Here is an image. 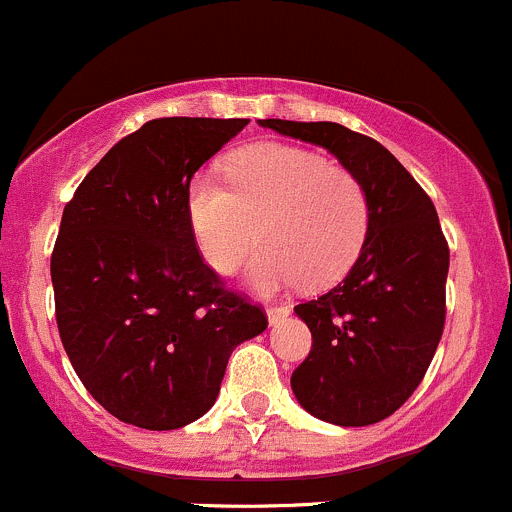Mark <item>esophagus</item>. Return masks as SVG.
<instances>
[{"mask_svg": "<svg viewBox=\"0 0 512 512\" xmlns=\"http://www.w3.org/2000/svg\"><path fill=\"white\" fill-rule=\"evenodd\" d=\"M285 317H289L287 304H272V307H267V319H270V324L282 322Z\"/></svg>", "mask_w": 512, "mask_h": 512, "instance_id": "34e87169", "label": "esophagus"}]
</instances>
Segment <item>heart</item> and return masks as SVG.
Masks as SVG:
<instances>
[{"mask_svg": "<svg viewBox=\"0 0 512 512\" xmlns=\"http://www.w3.org/2000/svg\"><path fill=\"white\" fill-rule=\"evenodd\" d=\"M225 182L193 175L185 210L195 242L220 275H230L257 245L250 267L257 289L302 282L322 289L342 280L364 250L371 203L359 175L322 156L280 143L232 153Z\"/></svg>", "mask_w": 512, "mask_h": 512, "instance_id": "b5f03b06", "label": "heart"}]
</instances>
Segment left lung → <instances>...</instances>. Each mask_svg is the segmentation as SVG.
<instances>
[{
    "mask_svg": "<svg viewBox=\"0 0 512 512\" xmlns=\"http://www.w3.org/2000/svg\"><path fill=\"white\" fill-rule=\"evenodd\" d=\"M260 126L314 143L359 175L371 225L349 275L294 307L312 332L292 391L312 416L337 426L384 421L426 376L446 324V235L414 175L381 143L339 123L267 118Z\"/></svg>",
    "mask_w": 512,
    "mask_h": 512,
    "instance_id": "left-lung-1",
    "label": "left lung"
}]
</instances>
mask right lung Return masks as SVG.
Instances as JSON below:
<instances>
[{"instance_id": "1", "label": "right lung", "mask_w": 512, "mask_h": 512, "mask_svg": "<svg viewBox=\"0 0 512 512\" xmlns=\"http://www.w3.org/2000/svg\"><path fill=\"white\" fill-rule=\"evenodd\" d=\"M250 121L153 118L81 180L51 252L71 366L118 421L173 431L215 404L232 349L267 329L205 265L185 210L195 170Z\"/></svg>"}]
</instances>
